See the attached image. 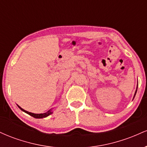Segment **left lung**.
<instances>
[{
	"instance_id": "8db88e82",
	"label": "left lung",
	"mask_w": 147,
	"mask_h": 147,
	"mask_svg": "<svg viewBox=\"0 0 147 147\" xmlns=\"http://www.w3.org/2000/svg\"><path fill=\"white\" fill-rule=\"evenodd\" d=\"M137 89H138V87H137ZM137 89H136V92H135V95H134V97H135V96H136V92H137ZM134 97H133V98H134Z\"/></svg>"
}]
</instances>
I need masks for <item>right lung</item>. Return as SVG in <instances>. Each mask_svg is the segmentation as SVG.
Segmentation results:
<instances>
[{
    "mask_svg": "<svg viewBox=\"0 0 147 147\" xmlns=\"http://www.w3.org/2000/svg\"><path fill=\"white\" fill-rule=\"evenodd\" d=\"M18 108H19L20 109H21V111H23V112L26 113H28V115H31L32 117H34V118H43V117H48V115H50V114L52 113V111L51 110H49L48 111H47L46 113H41V114H36V113H30V112H28V111L24 110V109H23L22 108L20 107L19 106H18Z\"/></svg>",
    "mask_w": 147,
    "mask_h": 147,
    "instance_id": "add662e5",
    "label": "right lung"
}]
</instances>
